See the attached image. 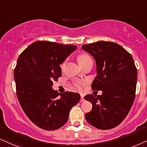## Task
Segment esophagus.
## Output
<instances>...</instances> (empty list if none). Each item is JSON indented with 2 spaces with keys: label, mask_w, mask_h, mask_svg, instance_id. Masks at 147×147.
Masks as SVG:
<instances>
[{
  "label": "esophagus",
  "mask_w": 147,
  "mask_h": 147,
  "mask_svg": "<svg viewBox=\"0 0 147 147\" xmlns=\"http://www.w3.org/2000/svg\"><path fill=\"white\" fill-rule=\"evenodd\" d=\"M84 100H85V99H84V95L81 94V100H80V102H84Z\"/></svg>",
  "instance_id": "1"
}]
</instances>
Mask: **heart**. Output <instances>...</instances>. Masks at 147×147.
I'll list each match as a JSON object with an SVG mask.
<instances>
[{
  "mask_svg": "<svg viewBox=\"0 0 147 147\" xmlns=\"http://www.w3.org/2000/svg\"><path fill=\"white\" fill-rule=\"evenodd\" d=\"M90 59V57L88 55L81 54L78 57V59H78V62L79 64H81V63H84L85 61H86L88 59ZM76 86H77V88H78V89L81 90V88H82V84H81V83H78V84H76Z\"/></svg>",
  "mask_w": 147,
  "mask_h": 147,
  "instance_id": "b5f03b06",
  "label": "heart"
}]
</instances>
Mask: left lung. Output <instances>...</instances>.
<instances>
[{
    "instance_id": "8db88e82",
    "label": "left lung",
    "mask_w": 147,
    "mask_h": 147,
    "mask_svg": "<svg viewBox=\"0 0 147 147\" xmlns=\"http://www.w3.org/2000/svg\"><path fill=\"white\" fill-rule=\"evenodd\" d=\"M96 61V76L93 90L101 95L87 94L84 98L92 104L86 113V121L100 129L118 126L127 116L135 98L137 69L131 55L115 42L99 41L82 46Z\"/></svg>"
}]
</instances>
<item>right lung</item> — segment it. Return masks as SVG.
Wrapping results in <instances>:
<instances>
[{
    "instance_id": "1",
    "label": "right lung",
    "mask_w": 147,
    "mask_h": 147,
    "mask_svg": "<svg viewBox=\"0 0 147 147\" xmlns=\"http://www.w3.org/2000/svg\"><path fill=\"white\" fill-rule=\"evenodd\" d=\"M77 46L38 41L18 57L14 70L18 99L27 117L45 130L63 126L73 106L80 100L78 93H58L53 81L61 76L59 65L77 49Z\"/></svg>"
}]
</instances>
